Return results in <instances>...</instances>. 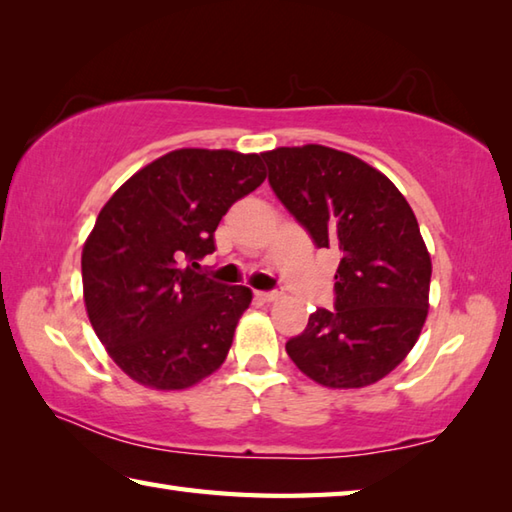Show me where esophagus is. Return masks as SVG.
Wrapping results in <instances>:
<instances>
[{"instance_id":"esophagus-1","label":"esophagus","mask_w":512,"mask_h":512,"mask_svg":"<svg viewBox=\"0 0 512 512\" xmlns=\"http://www.w3.org/2000/svg\"><path fill=\"white\" fill-rule=\"evenodd\" d=\"M280 295H282L280 291H257V297L262 302H275Z\"/></svg>"}]
</instances>
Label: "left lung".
<instances>
[{"label": "left lung", "mask_w": 512, "mask_h": 512, "mask_svg": "<svg viewBox=\"0 0 512 512\" xmlns=\"http://www.w3.org/2000/svg\"><path fill=\"white\" fill-rule=\"evenodd\" d=\"M268 183L318 248L340 255L336 309L286 342L302 374L336 389L385 378L427 318L432 262L410 203L376 167L324 145L264 152Z\"/></svg>", "instance_id": "8db88e82"}]
</instances>
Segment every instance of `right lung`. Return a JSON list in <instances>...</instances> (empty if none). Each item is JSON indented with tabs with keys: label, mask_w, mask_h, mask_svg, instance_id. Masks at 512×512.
I'll use <instances>...</instances> for the list:
<instances>
[{
	"label": "right lung",
	"mask_w": 512,
	"mask_h": 512,
	"mask_svg": "<svg viewBox=\"0 0 512 512\" xmlns=\"http://www.w3.org/2000/svg\"><path fill=\"white\" fill-rule=\"evenodd\" d=\"M259 154L174 150L145 165L100 210L82 248L91 327L145 387L185 389L226 360L253 293L201 273L232 203L264 183Z\"/></svg>",
	"instance_id": "right-lung-1"
}]
</instances>
